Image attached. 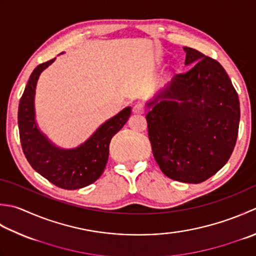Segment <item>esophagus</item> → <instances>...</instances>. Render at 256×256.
Returning <instances> with one entry per match:
<instances>
[{
	"instance_id": "obj_1",
	"label": "esophagus",
	"mask_w": 256,
	"mask_h": 256,
	"mask_svg": "<svg viewBox=\"0 0 256 256\" xmlns=\"http://www.w3.org/2000/svg\"><path fill=\"white\" fill-rule=\"evenodd\" d=\"M133 113H136V114H142L145 112V106L142 103H136L133 106Z\"/></svg>"
}]
</instances>
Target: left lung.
<instances>
[{
  "mask_svg": "<svg viewBox=\"0 0 256 256\" xmlns=\"http://www.w3.org/2000/svg\"><path fill=\"white\" fill-rule=\"evenodd\" d=\"M186 73L148 103V138L161 171L174 181L201 183L231 158L240 124V101L216 60L183 48Z\"/></svg>",
  "mask_w": 256,
  "mask_h": 256,
  "instance_id": "obj_1",
  "label": "left lung"
}]
</instances>
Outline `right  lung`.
Segmentation results:
<instances>
[{
  "label": "right lung",
  "instance_id": "add662e5",
  "mask_svg": "<svg viewBox=\"0 0 256 256\" xmlns=\"http://www.w3.org/2000/svg\"><path fill=\"white\" fill-rule=\"evenodd\" d=\"M54 60L38 65L20 100L18 123L23 153L31 166L51 183L65 190H78L94 183L106 165L110 142L131 115L125 108L102 124L86 142L73 150H62L38 131L34 121V95L38 78Z\"/></svg>",
  "mask_w": 256,
  "mask_h": 256
}]
</instances>
